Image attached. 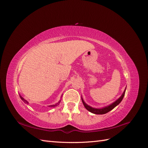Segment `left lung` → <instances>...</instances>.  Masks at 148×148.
I'll return each instance as SVG.
<instances>
[{"instance_id":"1","label":"left lung","mask_w":148,"mask_h":148,"mask_svg":"<svg viewBox=\"0 0 148 148\" xmlns=\"http://www.w3.org/2000/svg\"><path fill=\"white\" fill-rule=\"evenodd\" d=\"M127 89V86L125 88V90L123 91V92L122 93V95H121V96L118 99L116 100L115 102H114L113 103H112L110 105L107 106H105L104 107H102V108H95V107H92L91 106L88 105L86 102L84 101V100L83 99V98L82 97V102L85 108H86L88 111L90 112L95 114H99V115H102V114H105L107 112H109V111L112 110L114 108L118 106L120 103L121 102V101H122L123 98L125 96V91H126Z\"/></svg>"}]
</instances>
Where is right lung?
I'll use <instances>...</instances> for the list:
<instances>
[{"mask_svg":"<svg viewBox=\"0 0 148 148\" xmlns=\"http://www.w3.org/2000/svg\"><path fill=\"white\" fill-rule=\"evenodd\" d=\"M20 98H21V99L22 100V101H23L25 103V104H29V102L27 101H26V100H25V99H24V98L23 97H22L20 95ZM61 97H62V96H61ZM60 101H61V99L59 101V102H58L57 103H56V104H52V105H51V106H48V107H56L57 106H58V105H59V104H60Z\"/></svg>","mask_w":148,"mask_h":148,"instance_id":"1","label":"right lung"}]
</instances>
